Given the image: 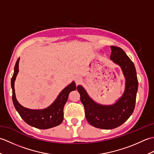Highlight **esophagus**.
Listing matches in <instances>:
<instances>
[{
    "mask_svg": "<svg viewBox=\"0 0 154 154\" xmlns=\"http://www.w3.org/2000/svg\"><path fill=\"white\" fill-rule=\"evenodd\" d=\"M82 81V77L81 76H77L75 77V82L77 84H79Z\"/></svg>",
    "mask_w": 154,
    "mask_h": 154,
    "instance_id": "obj_1",
    "label": "esophagus"
}]
</instances>
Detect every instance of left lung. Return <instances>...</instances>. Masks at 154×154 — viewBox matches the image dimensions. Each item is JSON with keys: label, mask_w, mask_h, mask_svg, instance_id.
<instances>
[{"label": "left lung", "mask_w": 154, "mask_h": 154, "mask_svg": "<svg viewBox=\"0 0 154 154\" xmlns=\"http://www.w3.org/2000/svg\"><path fill=\"white\" fill-rule=\"evenodd\" d=\"M110 59L120 65L126 78V88L122 97L110 106L97 104L88 95L86 91L77 86L81 103L85 107L88 122L98 128L113 129L125 122L134 110L138 81L134 65L123 50L116 46H110Z\"/></svg>", "instance_id": "8db88e82"}]
</instances>
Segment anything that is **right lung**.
<instances>
[{"mask_svg": "<svg viewBox=\"0 0 154 154\" xmlns=\"http://www.w3.org/2000/svg\"><path fill=\"white\" fill-rule=\"evenodd\" d=\"M18 58L14 67V71L11 79L12 89V101L20 116L29 125L38 129H48L60 125L63 120V108L71 91L76 89L74 81L65 87L59 94L55 102L48 108L43 110H30L23 107L16 100L14 93V81L18 73Z\"/></svg>", "mask_w": 154, "mask_h": 154, "instance_id": "add662e5", "label": "right lung"}]
</instances>
